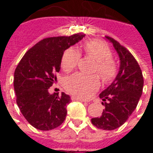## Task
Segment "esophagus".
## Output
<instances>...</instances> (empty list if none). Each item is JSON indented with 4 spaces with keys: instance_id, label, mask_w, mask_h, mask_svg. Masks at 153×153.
<instances>
[{
    "instance_id": "1",
    "label": "esophagus",
    "mask_w": 153,
    "mask_h": 153,
    "mask_svg": "<svg viewBox=\"0 0 153 153\" xmlns=\"http://www.w3.org/2000/svg\"><path fill=\"white\" fill-rule=\"evenodd\" d=\"M72 100L73 101H79V102H88V101L84 99H82L80 97H72Z\"/></svg>"
}]
</instances>
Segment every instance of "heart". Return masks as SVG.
Masks as SVG:
<instances>
[{
  "label": "heart",
  "mask_w": 153,
  "mask_h": 153,
  "mask_svg": "<svg viewBox=\"0 0 153 153\" xmlns=\"http://www.w3.org/2000/svg\"><path fill=\"white\" fill-rule=\"evenodd\" d=\"M83 50L87 56L96 60L95 70L99 74L104 82H109L115 77L116 67L111 58V51L108 46L99 41H89L83 45ZM80 58V53L74 48H68L65 51L61 66L65 71L75 68ZM66 90L74 96L88 98L99 88V80L95 75L82 73L74 74L65 81Z\"/></svg>",
  "instance_id": "b5f03b06"
}]
</instances>
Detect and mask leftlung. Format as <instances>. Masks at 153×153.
Instances as JSON below:
<instances>
[{"label": "left lung", "instance_id": "8db88e82", "mask_svg": "<svg viewBox=\"0 0 153 153\" xmlns=\"http://www.w3.org/2000/svg\"><path fill=\"white\" fill-rule=\"evenodd\" d=\"M120 58V69L111 85L100 93L105 109L101 116L91 120L97 128L113 130L120 127L138 105L143 88V77L137 60L117 41L106 36Z\"/></svg>", "mask_w": 153, "mask_h": 153}]
</instances>
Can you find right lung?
<instances>
[{
  "instance_id": "1",
  "label": "right lung",
  "mask_w": 153,
  "mask_h": 153,
  "mask_svg": "<svg viewBox=\"0 0 153 153\" xmlns=\"http://www.w3.org/2000/svg\"><path fill=\"white\" fill-rule=\"evenodd\" d=\"M85 35L45 38L25 54L14 74L16 102L27 121L40 130H51L65 120L69 95L54 93L48 88L56 80L64 51Z\"/></svg>"
}]
</instances>
